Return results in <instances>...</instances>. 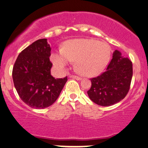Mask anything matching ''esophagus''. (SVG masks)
Listing matches in <instances>:
<instances>
[{"label":"esophagus","instance_id":"obj_1","mask_svg":"<svg viewBox=\"0 0 148 148\" xmlns=\"http://www.w3.org/2000/svg\"><path fill=\"white\" fill-rule=\"evenodd\" d=\"M70 78H72V79H75L77 80H82V78L81 77H78V76H76V75H70L69 76Z\"/></svg>","mask_w":148,"mask_h":148}]
</instances>
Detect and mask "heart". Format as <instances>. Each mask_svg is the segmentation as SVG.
<instances>
[{"label":"heart","instance_id":"1","mask_svg":"<svg viewBox=\"0 0 148 148\" xmlns=\"http://www.w3.org/2000/svg\"><path fill=\"white\" fill-rule=\"evenodd\" d=\"M52 62L64 69L70 61H76L80 74L93 76L103 70L110 58L109 47L103 42L90 39H76L66 43L63 49L52 54Z\"/></svg>","mask_w":148,"mask_h":148}]
</instances>
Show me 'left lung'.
<instances>
[{"mask_svg": "<svg viewBox=\"0 0 148 148\" xmlns=\"http://www.w3.org/2000/svg\"><path fill=\"white\" fill-rule=\"evenodd\" d=\"M133 77V64L116 50L106 69L91 79V86L87 91L89 99L102 106H109L125 97Z\"/></svg>", "mask_w": 148, "mask_h": 148, "instance_id": "left-lung-1", "label": "left lung"}]
</instances>
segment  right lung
Returning a JSON list of instances; mask_svg holds the SVG:
<instances>
[{"mask_svg": "<svg viewBox=\"0 0 148 148\" xmlns=\"http://www.w3.org/2000/svg\"><path fill=\"white\" fill-rule=\"evenodd\" d=\"M50 55L47 39H40L23 49L14 64V86L21 100L31 108L52 105L67 82V77L55 79L51 75Z\"/></svg>", "mask_w": 148, "mask_h": 148, "instance_id": "right-lung-1", "label": "right lung"}]
</instances>
